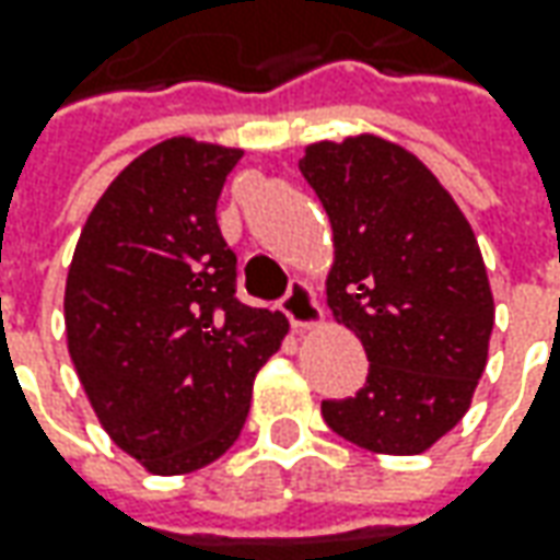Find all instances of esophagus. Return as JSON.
Wrapping results in <instances>:
<instances>
[{
	"instance_id": "34e87169",
	"label": "esophagus",
	"mask_w": 560,
	"mask_h": 560,
	"mask_svg": "<svg viewBox=\"0 0 560 560\" xmlns=\"http://www.w3.org/2000/svg\"><path fill=\"white\" fill-rule=\"evenodd\" d=\"M281 313L291 318L294 328H310V325H318V322L325 318L316 294H313V288L300 279L291 281L288 294L281 298Z\"/></svg>"
}]
</instances>
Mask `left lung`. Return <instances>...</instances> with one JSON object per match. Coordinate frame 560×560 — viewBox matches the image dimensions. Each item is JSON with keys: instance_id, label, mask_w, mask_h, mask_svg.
<instances>
[{"instance_id": "left-lung-1", "label": "left lung", "mask_w": 560, "mask_h": 560, "mask_svg": "<svg viewBox=\"0 0 560 560\" xmlns=\"http://www.w3.org/2000/svg\"><path fill=\"white\" fill-rule=\"evenodd\" d=\"M300 173L335 232L328 306L369 357L362 390L325 399L322 418L362 450L424 453L487 369L495 310L471 225L428 166L377 136L316 142Z\"/></svg>"}]
</instances>
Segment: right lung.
I'll list each match as a JSON object with an SVG mask.
<instances>
[{"instance_id":"1","label":"right lung","mask_w":560,"mask_h":560,"mask_svg":"<svg viewBox=\"0 0 560 560\" xmlns=\"http://www.w3.org/2000/svg\"><path fill=\"white\" fill-rule=\"evenodd\" d=\"M238 148L166 139L107 185L73 250L68 350L110 440L151 474L217 462L242 434L288 318L235 298L217 222Z\"/></svg>"}]
</instances>
